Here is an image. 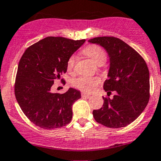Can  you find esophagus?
Returning <instances> with one entry per match:
<instances>
[{"mask_svg":"<svg viewBox=\"0 0 161 161\" xmlns=\"http://www.w3.org/2000/svg\"><path fill=\"white\" fill-rule=\"evenodd\" d=\"M81 96H82V97L86 98V99H88V98H90V97H91V96H90V95H88V94H86V93H83V92H82V94H81Z\"/></svg>","mask_w":161,"mask_h":161,"instance_id":"34e87169","label":"esophagus"}]
</instances>
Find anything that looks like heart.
<instances>
[{
    "label": "heart",
    "instance_id": "obj_1",
    "mask_svg": "<svg viewBox=\"0 0 161 161\" xmlns=\"http://www.w3.org/2000/svg\"><path fill=\"white\" fill-rule=\"evenodd\" d=\"M82 53L88 57H90L95 63L101 65L107 60V55L105 52L98 45H89L82 50ZM76 57L71 56L67 61V69L69 71H73L75 69ZM100 79L97 77L80 76L72 81V86L75 88L84 92H92L100 84Z\"/></svg>",
    "mask_w": 161,
    "mask_h": 161
}]
</instances>
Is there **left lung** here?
Here are the masks:
<instances>
[{
	"label": "left lung",
	"mask_w": 161,
	"mask_h": 161,
	"mask_svg": "<svg viewBox=\"0 0 161 161\" xmlns=\"http://www.w3.org/2000/svg\"><path fill=\"white\" fill-rule=\"evenodd\" d=\"M100 44L110 58L108 79L104 89L113 99L104 97L103 107L93 110L96 122L109 128L125 127L144 110L150 98L149 70L142 56L126 43L114 36L96 37L89 40Z\"/></svg>",
	"instance_id": "left-lung-1"
}]
</instances>
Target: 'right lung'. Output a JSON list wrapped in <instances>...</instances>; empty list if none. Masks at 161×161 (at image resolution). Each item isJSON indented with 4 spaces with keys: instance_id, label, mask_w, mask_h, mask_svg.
<instances>
[{
    "instance_id": "obj_1",
    "label": "right lung",
    "mask_w": 161,
    "mask_h": 161,
    "mask_svg": "<svg viewBox=\"0 0 161 161\" xmlns=\"http://www.w3.org/2000/svg\"><path fill=\"white\" fill-rule=\"evenodd\" d=\"M85 40L48 36L27 47L19 61L14 94L26 117L37 126L53 130L65 126L73 117V104L81 98L69 88L52 92L55 79L67 70V61Z\"/></svg>"
}]
</instances>
